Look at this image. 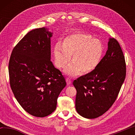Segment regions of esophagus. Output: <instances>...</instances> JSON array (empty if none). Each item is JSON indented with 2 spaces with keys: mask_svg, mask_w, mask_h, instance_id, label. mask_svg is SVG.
Listing matches in <instances>:
<instances>
[{
  "mask_svg": "<svg viewBox=\"0 0 135 135\" xmlns=\"http://www.w3.org/2000/svg\"><path fill=\"white\" fill-rule=\"evenodd\" d=\"M66 81H67V84H68V85H70V84H71V79L68 78V77H67V78L66 79Z\"/></svg>",
  "mask_w": 135,
  "mask_h": 135,
  "instance_id": "34e87169",
  "label": "esophagus"
}]
</instances>
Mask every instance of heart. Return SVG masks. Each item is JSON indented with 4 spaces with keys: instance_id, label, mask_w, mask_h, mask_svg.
<instances>
[{
    "instance_id": "obj_1",
    "label": "heart",
    "mask_w": 135,
    "mask_h": 135,
    "mask_svg": "<svg viewBox=\"0 0 135 135\" xmlns=\"http://www.w3.org/2000/svg\"><path fill=\"white\" fill-rule=\"evenodd\" d=\"M102 42L85 33H76L68 36L62 45L56 43L54 49V62L56 67L63 68L72 55V61L64 70L65 74L76 76L81 71L89 73L98 67L104 55Z\"/></svg>"
}]
</instances>
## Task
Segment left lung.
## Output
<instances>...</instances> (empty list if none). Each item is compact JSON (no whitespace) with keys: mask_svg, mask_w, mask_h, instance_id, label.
<instances>
[{"mask_svg":"<svg viewBox=\"0 0 135 135\" xmlns=\"http://www.w3.org/2000/svg\"><path fill=\"white\" fill-rule=\"evenodd\" d=\"M126 74L122 48L116 39L109 38L105 55L98 67L73 81L77 113L90 119L104 114L117 99Z\"/></svg>","mask_w":135,"mask_h":135,"instance_id":"obj_1","label":"left lung"}]
</instances>
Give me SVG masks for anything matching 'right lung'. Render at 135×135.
<instances>
[{
    "mask_svg": "<svg viewBox=\"0 0 135 135\" xmlns=\"http://www.w3.org/2000/svg\"><path fill=\"white\" fill-rule=\"evenodd\" d=\"M52 36L45 27L29 31L13 49L9 62L10 86L16 99L37 117L55 110L66 86L64 77L51 61Z\"/></svg>",
    "mask_w": 135,
    "mask_h": 135,
    "instance_id": "right-lung-1",
    "label": "right lung"
}]
</instances>
